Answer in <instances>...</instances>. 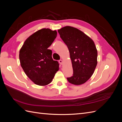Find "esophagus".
<instances>
[{"label": "esophagus", "instance_id": "1", "mask_svg": "<svg viewBox=\"0 0 122 122\" xmlns=\"http://www.w3.org/2000/svg\"><path fill=\"white\" fill-rule=\"evenodd\" d=\"M59 62H60V64L61 65H62V63H63V61H62L61 60H59Z\"/></svg>", "mask_w": 122, "mask_h": 122}]
</instances>
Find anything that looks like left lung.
I'll return each mask as SVG.
<instances>
[{"mask_svg":"<svg viewBox=\"0 0 122 122\" xmlns=\"http://www.w3.org/2000/svg\"><path fill=\"white\" fill-rule=\"evenodd\" d=\"M58 32L68 48L72 64L73 76L67 80L73 84H82L91 78L97 65L95 43L82 31L71 26L62 27Z\"/></svg>","mask_w":122,"mask_h":122,"instance_id":"1","label":"left lung"}]
</instances>
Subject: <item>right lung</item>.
<instances>
[{"mask_svg":"<svg viewBox=\"0 0 122 122\" xmlns=\"http://www.w3.org/2000/svg\"><path fill=\"white\" fill-rule=\"evenodd\" d=\"M56 36V30L41 29L29 36L20 50L21 67L36 84L44 86L49 84L59 70L58 61L53 60L52 51L48 49Z\"/></svg>","mask_w":122,"mask_h":122,"instance_id":"1","label":"right lung"}]
</instances>
